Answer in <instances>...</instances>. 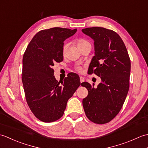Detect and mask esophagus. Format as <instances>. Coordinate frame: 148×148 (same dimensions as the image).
I'll return each instance as SVG.
<instances>
[{"mask_svg":"<svg viewBox=\"0 0 148 148\" xmlns=\"http://www.w3.org/2000/svg\"><path fill=\"white\" fill-rule=\"evenodd\" d=\"M79 78H80V82H81V83H83V81H84V77H82V76H80V77H79Z\"/></svg>","mask_w":148,"mask_h":148,"instance_id":"esophagus-1","label":"esophagus"}]
</instances>
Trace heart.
Here are the masks:
<instances>
[{
	"label": "heart",
	"mask_w": 148,
	"mask_h": 148,
	"mask_svg": "<svg viewBox=\"0 0 148 148\" xmlns=\"http://www.w3.org/2000/svg\"><path fill=\"white\" fill-rule=\"evenodd\" d=\"M76 43L77 45V46L78 48H82V47L83 46H87V45H90V42L88 41V40H87L86 39H78L76 40ZM67 46H68V45L67 44H64V46H63V48H62V52L63 53H65L66 50H67ZM76 69L79 72H82V67H81V66L79 65H77L76 67Z\"/></svg>",
	"instance_id": "1"
}]
</instances>
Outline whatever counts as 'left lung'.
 <instances>
[{
	"label": "left lung",
	"mask_w": 148,
	"mask_h": 148,
	"mask_svg": "<svg viewBox=\"0 0 148 148\" xmlns=\"http://www.w3.org/2000/svg\"><path fill=\"white\" fill-rule=\"evenodd\" d=\"M94 40L95 56L88 73L100 77L101 83L94 88L87 82L88 94L83 100L86 116L91 121L104 124L120 111L129 90L130 60L123 40L114 31L103 27L82 30Z\"/></svg>",
	"instance_id": "8db88e82"
}]
</instances>
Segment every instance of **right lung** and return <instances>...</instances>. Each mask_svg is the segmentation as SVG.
Here are the masks:
<instances>
[{"mask_svg":"<svg viewBox=\"0 0 148 148\" xmlns=\"http://www.w3.org/2000/svg\"><path fill=\"white\" fill-rule=\"evenodd\" d=\"M76 31L60 27L40 30L23 55L22 83L27 102L34 116L43 122L60 118L68 100L81 84L75 73L69 74L60 84L52 68L56 62L63 61L64 40Z\"/></svg>","mask_w":148,"mask_h":148,"instance_id":"add662e5","label":"right lung"}]
</instances>
